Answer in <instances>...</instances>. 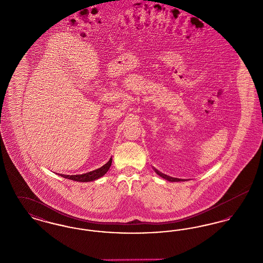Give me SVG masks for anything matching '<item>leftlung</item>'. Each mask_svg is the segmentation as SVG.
Returning a JSON list of instances; mask_svg holds the SVG:
<instances>
[{"label": "left lung", "instance_id": "obj_1", "mask_svg": "<svg viewBox=\"0 0 263 263\" xmlns=\"http://www.w3.org/2000/svg\"><path fill=\"white\" fill-rule=\"evenodd\" d=\"M154 168V171L158 174V175H160L161 177H163L164 178L165 180H167V181H171V182H177V181H186L185 179H181V178H176V177H172V176H168V175H164L163 173H161V172H159L157 168H155V167H153Z\"/></svg>", "mask_w": 263, "mask_h": 263}]
</instances>
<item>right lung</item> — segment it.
Wrapping results in <instances>:
<instances>
[{"mask_svg": "<svg viewBox=\"0 0 263 263\" xmlns=\"http://www.w3.org/2000/svg\"><path fill=\"white\" fill-rule=\"evenodd\" d=\"M112 163V157L109 159V161L105 164H103L102 166H100L99 168L95 170V171H91L89 173H86V174H83V175H61V174H58L60 176H62L64 178H67V179H71V180H74V181H79V182H88V181H93L96 179H99L101 176L105 175L110 165Z\"/></svg>", "mask_w": 263, "mask_h": 263, "instance_id": "add662e5", "label": "right lung"}]
</instances>
